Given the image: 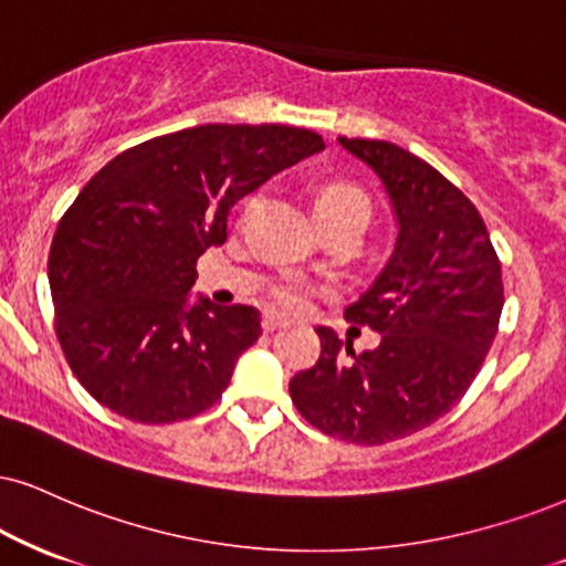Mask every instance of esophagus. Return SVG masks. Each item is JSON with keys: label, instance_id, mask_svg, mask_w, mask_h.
<instances>
[{"label": "esophagus", "instance_id": "34e87169", "mask_svg": "<svg viewBox=\"0 0 566 566\" xmlns=\"http://www.w3.org/2000/svg\"><path fill=\"white\" fill-rule=\"evenodd\" d=\"M285 325H289V319H285L283 315H275V312H268V315L262 317L264 333H272V331H277V327H285Z\"/></svg>", "mask_w": 566, "mask_h": 566}]
</instances>
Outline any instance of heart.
<instances>
[{
	"label": "heart",
	"mask_w": 566,
	"mask_h": 566,
	"mask_svg": "<svg viewBox=\"0 0 566 566\" xmlns=\"http://www.w3.org/2000/svg\"><path fill=\"white\" fill-rule=\"evenodd\" d=\"M315 212L317 218H323V214H338V212H361L369 218V205L359 188L348 184H331L317 191ZM312 296H315V289L304 281H285L275 289V302L289 312H304L306 306H310Z\"/></svg>",
	"instance_id": "1"
}]
</instances>
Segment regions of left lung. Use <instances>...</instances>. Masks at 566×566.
I'll use <instances>...</instances> for the list:
<instances>
[{
  "label": "left lung",
  "instance_id": "obj_1",
  "mask_svg": "<svg viewBox=\"0 0 566 566\" xmlns=\"http://www.w3.org/2000/svg\"><path fill=\"white\" fill-rule=\"evenodd\" d=\"M338 142L382 180L399 226L386 268L344 312L380 344L357 354L317 327L319 359L289 390L325 436L382 446L428 428L467 394L499 333L504 283L475 205L436 167L388 142Z\"/></svg>",
  "mask_w": 566,
  "mask_h": 566
}]
</instances>
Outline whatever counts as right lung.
Wrapping results in <instances>:
<instances>
[{
    "instance_id": "1",
    "label": "right lung",
    "mask_w": 566,
    "mask_h": 566,
    "mask_svg": "<svg viewBox=\"0 0 566 566\" xmlns=\"http://www.w3.org/2000/svg\"><path fill=\"white\" fill-rule=\"evenodd\" d=\"M325 149L291 125H197L109 159L49 249L54 331L81 386L125 420L212 407L262 336L254 306L188 304L197 260L228 239L235 201Z\"/></svg>"
}]
</instances>
